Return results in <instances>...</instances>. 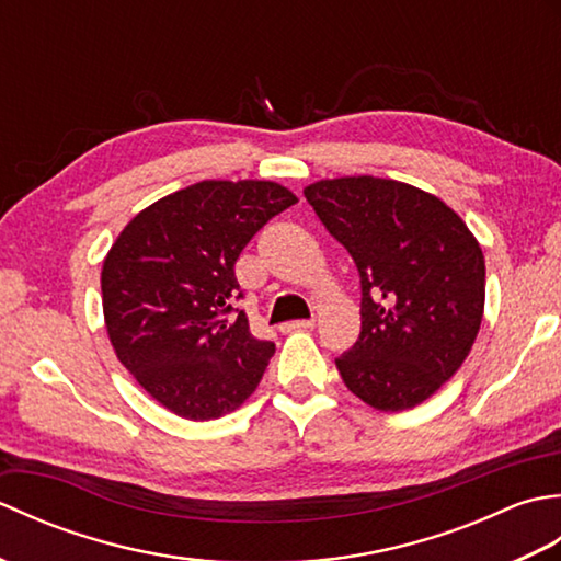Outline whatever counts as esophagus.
<instances>
[{
	"mask_svg": "<svg viewBox=\"0 0 561 561\" xmlns=\"http://www.w3.org/2000/svg\"><path fill=\"white\" fill-rule=\"evenodd\" d=\"M313 325H316V320L308 318V320H291V323L279 325V330L282 332H296V330H311Z\"/></svg>",
	"mask_w": 561,
	"mask_h": 561,
	"instance_id": "34e87169",
	"label": "esophagus"
}]
</instances>
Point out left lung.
I'll use <instances>...</instances> for the list:
<instances>
[{
	"mask_svg": "<svg viewBox=\"0 0 561 561\" xmlns=\"http://www.w3.org/2000/svg\"><path fill=\"white\" fill-rule=\"evenodd\" d=\"M304 195L362 279V332L337 356L356 398L412 410L462 366L484 313V255L446 202L374 175L318 181Z\"/></svg>",
	"mask_w": 561,
	"mask_h": 561,
	"instance_id": "left-lung-1",
	"label": "left lung"
}]
</instances>
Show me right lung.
Returning a JSON list of instances; mask_svg holds the SVG:
<instances>
[{"label":"right lung","instance_id":"add662e5","mask_svg":"<svg viewBox=\"0 0 561 561\" xmlns=\"http://www.w3.org/2000/svg\"><path fill=\"white\" fill-rule=\"evenodd\" d=\"M296 202L272 181H202L141 209L115 238L101 272L105 330L121 364L165 410L207 422L253 396L274 344L250 335L233 308L243 296L233 265Z\"/></svg>","mask_w":561,"mask_h":561}]
</instances>
